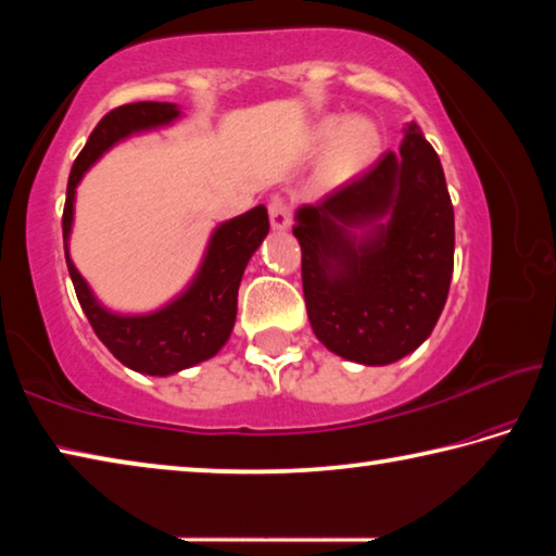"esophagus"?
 Returning a JSON list of instances; mask_svg holds the SVG:
<instances>
[{"instance_id": "obj_1", "label": "esophagus", "mask_w": 556, "mask_h": 556, "mask_svg": "<svg viewBox=\"0 0 556 556\" xmlns=\"http://www.w3.org/2000/svg\"><path fill=\"white\" fill-rule=\"evenodd\" d=\"M269 223H271V228L275 230H289V225H291V205H289V201L287 199H277L269 203Z\"/></svg>"}]
</instances>
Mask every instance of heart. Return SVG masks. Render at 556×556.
<instances>
[{
  "instance_id": "heart-1",
  "label": "heart",
  "mask_w": 556,
  "mask_h": 556,
  "mask_svg": "<svg viewBox=\"0 0 556 556\" xmlns=\"http://www.w3.org/2000/svg\"><path fill=\"white\" fill-rule=\"evenodd\" d=\"M314 142L318 147L328 144L324 168L333 181L361 174L380 154V131L365 117L326 119L316 127Z\"/></svg>"
}]
</instances>
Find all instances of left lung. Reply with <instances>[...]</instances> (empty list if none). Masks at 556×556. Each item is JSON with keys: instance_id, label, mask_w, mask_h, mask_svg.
I'll return each mask as SVG.
<instances>
[{"instance_id": "8db88e82", "label": "left lung", "mask_w": 556, "mask_h": 556, "mask_svg": "<svg viewBox=\"0 0 556 556\" xmlns=\"http://www.w3.org/2000/svg\"><path fill=\"white\" fill-rule=\"evenodd\" d=\"M294 235L308 321L328 351L390 365L434 331L454 271V205L417 122L397 154L301 205Z\"/></svg>"}]
</instances>
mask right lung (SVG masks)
<instances>
[{
	"label": "right lung",
	"mask_w": 556,
	"mask_h": 556,
	"mask_svg": "<svg viewBox=\"0 0 556 556\" xmlns=\"http://www.w3.org/2000/svg\"><path fill=\"white\" fill-rule=\"evenodd\" d=\"M178 117H181V110L174 102H131V105L108 112L75 159L63 208L65 265H68L75 294H78L92 331L129 370L159 375V378L208 361L228 343L235 316H238V289L244 267L269 232L267 208L255 205L238 218L220 223L211 235L208 250H205L191 285L166 306L137 316L115 314L100 304L88 281L73 265L68 240L75 188H78L83 174L122 139L147 129L166 127Z\"/></svg>",
	"instance_id": "right-lung-1"
}]
</instances>
